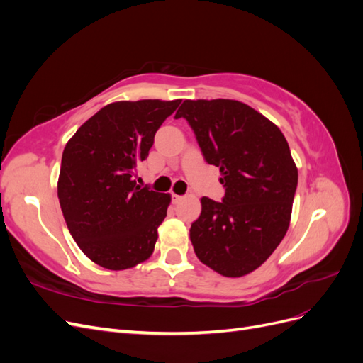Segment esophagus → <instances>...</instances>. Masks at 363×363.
Segmentation results:
<instances>
[{
  "label": "esophagus",
  "mask_w": 363,
  "mask_h": 363,
  "mask_svg": "<svg viewBox=\"0 0 363 363\" xmlns=\"http://www.w3.org/2000/svg\"><path fill=\"white\" fill-rule=\"evenodd\" d=\"M183 199V196L182 195H177V194H172V203H175V204H177L180 200Z\"/></svg>",
  "instance_id": "esophagus-1"
}]
</instances>
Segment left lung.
<instances>
[{
	"instance_id": "obj_1",
	"label": "left lung",
	"mask_w": 363,
	"mask_h": 363,
	"mask_svg": "<svg viewBox=\"0 0 363 363\" xmlns=\"http://www.w3.org/2000/svg\"><path fill=\"white\" fill-rule=\"evenodd\" d=\"M194 130L204 160L221 171V203L201 199L194 251L225 277L255 271L288 232L298 171L280 128L236 100H184L175 119Z\"/></svg>"
}]
</instances>
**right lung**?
I'll list each match as a JSON object with an SVG mask.
<instances>
[{"instance_id":"1","label":"right lung","mask_w":363,"mask_h":363,"mask_svg":"<svg viewBox=\"0 0 363 363\" xmlns=\"http://www.w3.org/2000/svg\"><path fill=\"white\" fill-rule=\"evenodd\" d=\"M182 100L107 104L63 150L57 195L77 245L96 265L121 271L147 260L169 194L136 183L155 135Z\"/></svg>"}]
</instances>
